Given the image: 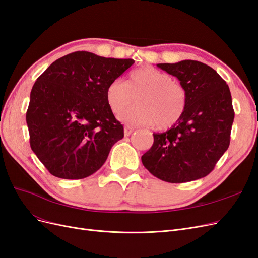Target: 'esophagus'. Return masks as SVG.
<instances>
[{"label":"esophagus","mask_w":258,"mask_h":258,"mask_svg":"<svg viewBox=\"0 0 258 258\" xmlns=\"http://www.w3.org/2000/svg\"><path fill=\"white\" fill-rule=\"evenodd\" d=\"M135 130V128L134 127H131V126H126L124 127V135L126 136H129L130 134H132V131Z\"/></svg>","instance_id":"34e87169"}]
</instances>
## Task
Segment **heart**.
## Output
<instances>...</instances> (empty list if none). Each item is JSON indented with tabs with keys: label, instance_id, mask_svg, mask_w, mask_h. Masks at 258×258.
<instances>
[{
	"label": "heart",
	"instance_id": "obj_1",
	"mask_svg": "<svg viewBox=\"0 0 258 258\" xmlns=\"http://www.w3.org/2000/svg\"><path fill=\"white\" fill-rule=\"evenodd\" d=\"M134 96L137 104L126 107L118 114V119L127 124H157L166 129L181 118L186 107V91L168 73L153 67L134 70L127 82L120 79L106 86L105 100L113 113L129 104Z\"/></svg>",
	"mask_w": 258,
	"mask_h": 258
}]
</instances>
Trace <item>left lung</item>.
I'll use <instances>...</instances> for the list:
<instances>
[{
	"instance_id": "left-lung-1",
	"label": "left lung",
	"mask_w": 258,
	"mask_h": 258,
	"mask_svg": "<svg viewBox=\"0 0 258 258\" xmlns=\"http://www.w3.org/2000/svg\"><path fill=\"white\" fill-rule=\"evenodd\" d=\"M186 91L181 118L142 156L143 166L162 181L185 183L207 176L230 142L235 118L228 85L214 69L195 60L158 63Z\"/></svg>"
}]
</instances>
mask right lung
<instances>
[{
  "instance_id": "right-lung-1",
  "label": "right lung",
  "mask_w": 258,
  "mask_h": 258,
  "mask_svg": "<svg viewBox=\"0 0 258 258\" xmlns=\"http://www.w3.org/2000/svg\"><path fill=\"white\" fill-rule=\"evenodd\" d=\"M134 63L75 51L36 80L26 117L30 145L52 175L80 179L103 166L123 138L122 124L106 103V86Z\"/></svg>"
}]
</instances>
